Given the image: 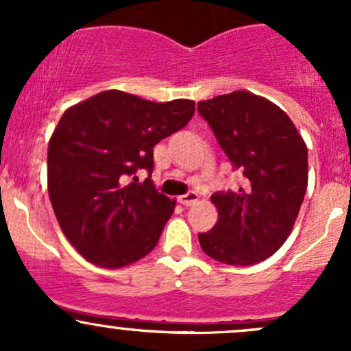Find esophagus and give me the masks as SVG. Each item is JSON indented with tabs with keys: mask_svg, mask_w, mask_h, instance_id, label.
Listing matches in <instances>:
<instances>
[{
	"mask_svg": "<svg viewBox=\"0 0 351 351\" xmlns=\"http://www.w3.org/2000/svg\"><path fill=\"white\" fill-rule=\"evenodd\" d=\"M198 198H200V195H198L197 192H189L185 193V195L178 197V202L182 205H185V207H190V205H193L195 202H198Z\"/></svg>",
	"mask_w": 351,
	"mask_h": 351,
	"instance_id": "34e87169",
	"label": "esophagus"
}]
</instances>
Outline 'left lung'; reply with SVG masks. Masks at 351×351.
Masks as SVG:
<instances>
[{"mask_svg":"<svg viewBox=\"0 0 351 351\" xmlns=\"http://www.w3.org/2000/svg\"><path fill=\"white\" fill-rule=\"evenodd\" d=\"M197 108L243 173L238 190L210 197L219 217L198 241L215 261L250 267L292 232L307 190V146L284 110L251 91L219 95Z\"/></svg>","mask_w":351,"mask_h":351,"instance_id":"8db88e82","label":"left lung"}]
</instances>
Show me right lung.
Here are the masks:
<instances>
[{
    "label": "right lung",
    "instance_id": "1",
    "mask_svg": "<svg viewBox=\"0 0 351 351\" xmlns=\"http://www.w3.org/2000/svg\"><path fill=\"white\" fill-rule=\"evenodd\" d=\"M195 101L166 104L101 91L62 113L47 151V190L74 250L101 268L136 263L154 250L176 200L156 192L153 149L183 129Z\"/></svg>",
    "mask_w": 351,
    "mask_h": 351
}]
</instances>
